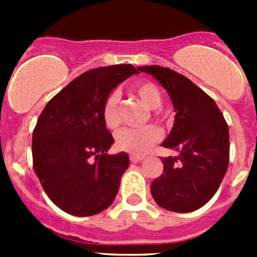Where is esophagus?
Wrapping results in <instances>:
<instances>
[{
	"instance_id": "esophagus-1",
	"label": "esophagus",
	"mask_w": 257,
	"mask_h": 257,
	"mask_svg": "<svg viewBox=\"0 0 257 257\" xmlns=\"http://www.w3.org/2000/svg\"><path fill=\"white\" fill-rule=\"evenodd\" d=\"M129 159H131V162L137 163V162H142V160L144 159V157H142V155H131Z\"/></svg>"
}]
</instances>
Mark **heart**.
<instances>
[{
  "instance_id": "heart-1",
  "label": "heart",
  "mask_w": 257,
  "mask_h": 257,
  "mask_svg": "<svg viewBox=\"0 0 257 257\" xmlns=\"http://www.w3.org/2000/svg\"><path fill=\"white\" fill-rule=\"evenodd\" d=\"M133 92L143 102L145 107L149 109H155V118H162L157 109L162 105L163 94L154 83H139V84L134 85ZM118 103V93H112L108 95L104 105H103V120H104L107 128L109 129L116 128L119 124ZM160 137H162V133L159 129L153 125H147L143 128H124L116 133L115 144L119 150L132 153L134 155H143L157 142H159Z\"/></svg>"
}]
</instances>
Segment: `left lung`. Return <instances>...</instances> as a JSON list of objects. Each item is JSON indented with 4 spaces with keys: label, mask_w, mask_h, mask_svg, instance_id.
<instances>
[{
    "label": "left lung",
    "mask_w": 257,
    "mask_h": 257,
    "mask_svg": "<svg viewBox=\"0 0 257 257\" xmlns=\"http://www.w3.org/2000/svg\"><path fill=\"white\" fill-rule=\"evenodd\" d=\"M169 94L175 120L162 145L178 152L163 158L164 172L150 191L155 203L175 212L200 209L214 196L229 167V128L216 103L190 79L160 66L138 67Z\"/></svg>",
    "instance_id": "8db88e82"
}]
</instances>
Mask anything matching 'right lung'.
<instances>
[{
    "label": "right lung",
    "mask_w": 257,
    "mask_h": 257,
    "mask_svg": "<svg viewBox=\"0 0 257 257\" xmlns=\"http://www.w3.org/2000/svg\"><path fill=\"white\" fill-rule=\"evenodd\" d=\"M137 73L132 64L90 69L57 93L41 113L32 137L33 169L63 211L90 216L112 205L129 157L107 154L114 139L103 120V105L116 85Z\"/></svg>",
    "instance_id": "1"
}]
</instances>
